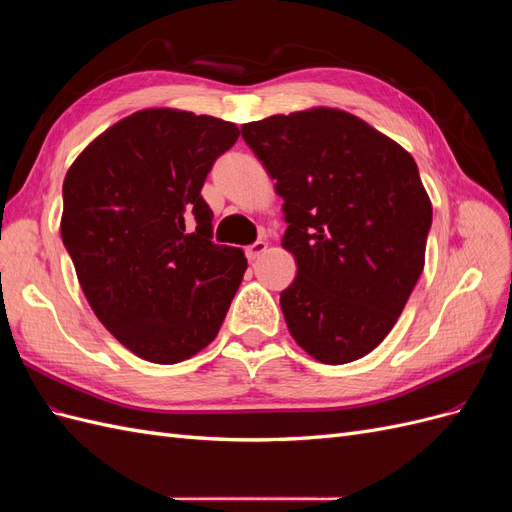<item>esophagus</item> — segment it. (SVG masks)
I'll use <instances>...</instances> for the list:
<instances>
[{
	"instance_id": "esophagus-1",
	"label": "esophagus",
	"mask_w": 512,
	"mask_h": 512,
	"mask_svg": "<svg viewBox=\"0 0 512 512\" xmlns=\"http://www.w3.org/2000/svg\"><path fill=\"white\" fill-rule=\"evenodd\" d=\"M265 252H267V243H265V241H256V243L245 247L247 260H256L260 254H265Z\"/></svg>"
}]
</instances>
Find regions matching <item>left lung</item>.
Listing matches in <instances>:
<instances>
[{"mask_svg":"<svg viewBox=\"0 0 512 512\" xmlns=\"http://www.w3.org/2000/svg\"><path fill=\"white\" fill-rule=\"evenodd\" d=\"M275 179L297 277L280 294L307 354L344 365L395 327L425 265L431 203L410 153L337 108L243 123Z\"/></svg>","mask_w":512,"mask_h":512,"instance_id":"obj_1","label":"left lung"}]
</instances>
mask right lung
I'll return each instance as SVG.
<instances>
[{
	"label": "right lung",
	"instance_id": "right-lung-1",
	"mask_svg": "<svg viewBox=\"0 0 512 512\" xmlns=\"http://www.w3.org/2000/svg\"><path fill=\"white\" fill-rule=\"evenodd\" d=\"M235 123L151 108L70 166L61 239L98 320L145 361L190 359L218 335L247 260L213 243L203 190Z\"/></svg>",
	"mask_w": 512,
	"mask_h": 512
}]
</instances>
